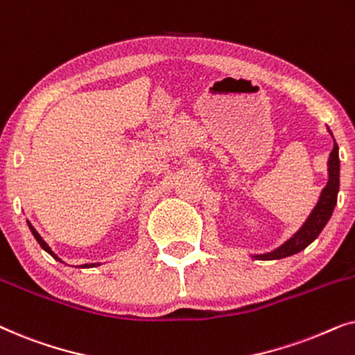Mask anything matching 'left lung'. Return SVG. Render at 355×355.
<instances>
[{
    "label": "left lung",
    "mask_w": 355,
    "mask_h": 355,
    "mask_svg": "<svg viewBox=\"0 0 355 355\" xmlns=\"http://www.w3.org/2000/svg\"><path fill=\"white\" fill-rule=\"evenodd\" d=\"M328 132L331 134L333 137V132L329 130V128H328ZM333 142H334L333 152L329 153V159H328V182L322 191V193H320L317 205H315L313 210L310 211L307 220L302 223V226H300L299 230L284 242V244L276 247L275 250L266 252V254H254L252 255V259L279 260V259H284V257L297 254V252L304 250L305 247L312 244V242L318 237L320 232L323 231V227L327 226V223L333 215L334 207H336L338 192H339V147L334 137H333Z\"/></svg>",
    "instance_id": "8db88e82"
}]
</instances>
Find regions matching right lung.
<instances>
[{"instance_id": "add662e5", "label": "right lung", "mask_w": 355, "mask_h": 355, "mask_svg": "<svg viewBox=\"0 0 355 355\" xmlns=\"http://www.w3.org/2000/svg\"><path fill=\"white\" fill-rule=\"evenodd\" d=\"M27 225H28V230H31V231H32V234H33V237H35V239H37V242H38V244H40V247H42V249H43V250H45V252H48V254H50V255H51V257H53V259H55V260H58V261H61V263H64V261H62V260L60 259V257H58V255L55 254V252H53V250H51V247H50V245H48L45 241H43V237H42L40 234H38V232H37V230H35V227H33V226H32V223H31V221H28V220H27ZM98 265H101V263H84V265H80V268H94V266H98Z\"/></svg>"}]
</instances>
